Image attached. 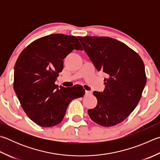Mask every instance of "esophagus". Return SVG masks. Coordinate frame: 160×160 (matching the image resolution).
Masks as SVG:
<instances>
[{"label":"esophagus","instance_id":"obj_1","mask_svg":"<svg viewBox=\"0 0 160 160\" xmlns=\"http://www.w3.org/2000/svg\"><path fill=\"white\" fill-rule=\"evenodd\" d=\"M92 94V92L91 91H87V90L85 91V95L88 96V95H89V94Z\"/></svg>","mask_w":160,"mask_h":160}]
</instances>
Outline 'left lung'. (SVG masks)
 <instances>
[{
    "label": "left lung",
    "mask_w": 160,
    "mask_h": 160,
    "mask_svg": "<svg viewBox=\"0 0 160 160\" xmlns=\"http://www.w3.org/2000/svg\"><path fill=\"white\" fill-rule=\"evenodd\" d=\"M98 71L107 74L103 92H94L97 105L88 115L103 127L122 122L140 101L147 78L141 57L124 43L106 36H78Z\"/></svg>",
    "instance_id": "8db88e82"
}]
</instances>
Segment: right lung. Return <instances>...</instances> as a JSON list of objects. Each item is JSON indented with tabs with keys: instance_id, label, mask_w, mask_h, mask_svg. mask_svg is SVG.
Listing matches in <instances>:
<instances>
[{
	"instance_id": "1",
	"label": "right lung",
	"mask_w": 160,
	"mask_h": 160,
	"mask_svg": "<svg viewBox=\"0 0 160 160\" xmlns=\"http://www.w3.org/2000/svg\"><path fill=\"white\" fill-rule=\"evenodd\" d=\"M82 50L75 36L51 34L34 40L20 53L14 65L13 88L24 112L38 125L50 127L62 121L69 103L85 90L55 85L63 59Z\"/></svg>"
}]
</instances>
